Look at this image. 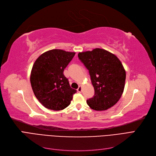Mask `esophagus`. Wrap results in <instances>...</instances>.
Returning a JSON list of instances; mask_svg holds the SVG:
<instances>
[{"instance_id": "esophagus-1", "label": "esophagus", "mask_w": 156, "mask_h": 156, "mask_svg": "<svg viewBox=\"0 0 156 156\" xmlns=\"http://www.w3.org/2000/svg\"><path fill=\"white\" fill-rule=\"evenodd\" d=\"M77 92H79V93H81V92H82V87H81V86H79V87H78V88H77Z\"/></svg>"}]
</instances>
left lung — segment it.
I'll use <instances>...</instances> for the list:
<instances>
[{
    "mask_svg": "<svg viewBox=\"0 0 156 156\" xmlns=\"http://www.w3.org/2000/svg\"><path fill=\"white\" fill-rule=\"evenodd\" d=\"M78 57L89 71L94 96L87 100L95 111H105L119 101L124 92L126 71L117 56L105 49L96 48L79 53Z\"/></svg>",
    "mask_w": 156,
    "mask_h": 156,
    "instance_id": "1",
    "label": "left lung"
}]
</instances>
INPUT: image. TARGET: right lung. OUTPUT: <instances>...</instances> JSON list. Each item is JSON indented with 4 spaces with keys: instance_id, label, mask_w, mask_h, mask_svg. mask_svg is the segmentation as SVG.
I'll list each match as a JSON object with an SVG mask.
<instances>
[{
    "instance_id": "add662e5",
    "label": "right lung",
    "mask_w": 156,
    "mask_h": 156,
    "mask_svg": "<svg viewBox=\"0 0 156 156\" xmlns=\"http://www.w3.org/2000/svg\"><path fill=\"white\" fill-rule=\"evenodd\" d=\"M74 52L52 49L36 59L30 73V83L36 98L45 108L60 111L66 108L77 90L70 87L64 70Z\"/></svg>"
}]
</instances>
